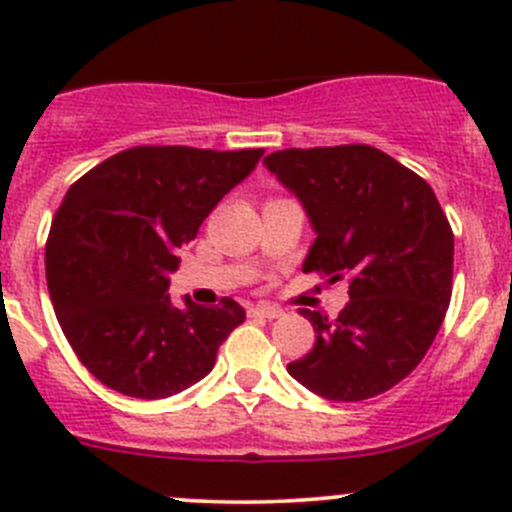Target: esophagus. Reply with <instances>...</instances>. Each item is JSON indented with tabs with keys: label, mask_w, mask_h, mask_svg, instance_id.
<instances>
[{
	"label": "esophagus",
	"mask_w": 512,
	"mask_h": 512,
	"mask_svg": "<svg viewBox=\"0 0 512 512\" xmlns=\"http://www.w3.org/2000/svg\"><path fill=\"white\" fill-rule=\"evenodd\" d=\"M250 314H255V317H265V319H277L282 317V309L275 307V304H255V307L250 309Z\"/></svg>",
	"instance_id": "34e87169"
}]
</instances>
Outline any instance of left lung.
<instances>
[{"instance_id": "left-lung-1", "label": "left lung", "mask_w": 512, "mask_h": 512, "mask_svg": "<svg viewBox=\"0 0 512 512\" xmlns=\"http://www.w3.org/2000/svg\"><path fill=\"white\" fill-rule=\"evenodd\" d=\"M265 168L317 235L302 270L349 280L337 319L302 309L317 342L289 376L329 401L384 394L426 356L451 302L453 232L436 193L371 146L287 148Z\"/></svg>"}]
</instances>
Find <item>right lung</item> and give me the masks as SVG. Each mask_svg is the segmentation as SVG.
I'll use <instances>...</instances> for the list:
<instances>
[{"instance_id":"right-lung-1","label":"right lung","mask_w":512,"mask_h":512,"mask_svg":"<svg viewBox=\"0 0 512 512\" xmlns=\"http://www.w3.org/2000/svg\"><path fill=\"white\" fill-rule=\"evenodd\" d=\"M262 148H128L76 180L46 242V285L81 364L133 399H168L213 371L245 322L225 297L175 307L170 275L210 210L260 163Z\"/></svg>"}]
</instances>
